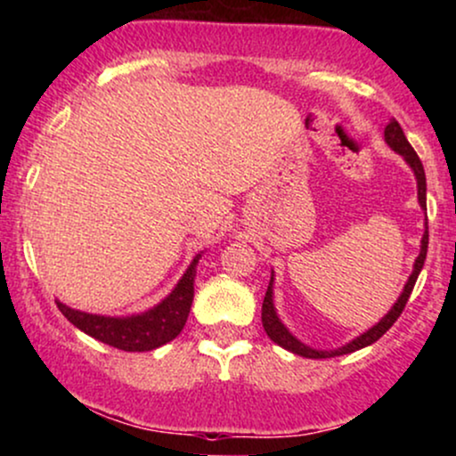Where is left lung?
<instances>
[{"label":"left lung","instance_id":"obj_1","mask_svg":"<svg viewBox=\"0 0 456 456\" xmlns=\"http://www.w3.org/2000/svg\"><path fill=\"white\" fill-rule=\"evenodd\" d=\"M384 141L390 145V150H395L396 154H401L403 160H405L407 165H410V169L413 171V175H416L418 203H420L422 210H427V177H425V167H422L420 159H418V154H416V151H413V148L410 145V141L405 139V134H403V128L399 126V122H396V119H390V124H388V126H386ZM427 248H428V224H425V233H422V240H420V253H418L416 261H413V270H411L410 279H407L405 287H403V291H401V296L396 297V302H395V305H392L390 311L386 313V315L381 317L373 328H369V330H366V332L360 334V337H355L354 341L345 343V345H341V347H337V349H313V347H308V345L302 343L300 338H296L294 334L289 332V328H287L285 323L281 322L279 313H276V306H274V270H272L268 291H265L264 306H261V323H264L265 334H268V337L276 345H281L282 349H287V352H291V354H296V355H302V358H334V355H345V354L355 352V349L369 347V345H373L375 341H378V338L384 337V334L392 328V323H395L396 319H399V315L403 313V308H405V305H407V300H410V294H411L413 285H416L418 274H420L422 265H425Z\"/></svg>","mask_w":456,"mask_h":456}]
</instances>
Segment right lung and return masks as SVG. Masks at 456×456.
I'll list each match as a JSON object with an SVG mask.
<instances>
[{"mask_svg":"<svg viewBox=\"0 0 456 456\" xmlns=\"http://www.w3.org/2000/svg\"><path fill=\"white\" fill-rule=\"evenodd\" d=\"M201 255L203 250L192 257L191 265H188L182 279L177 281V285L165 300H160L159 305L148 308V311L137 313V315H94V313L66 306L60 300H55L57 308L72 326L90 334L96 341L124 349V352H151L160 345L174 341L184 328L188 313H191L192 296H195L197 264Z\"/></svg>","mask_w":456,"mask_h":456,"instance_id":"right-lung-1","label":"right lung"}]
</instances>
